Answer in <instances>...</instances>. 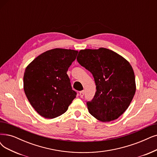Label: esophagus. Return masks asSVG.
Returning a JSON list of instances; mask_svg holds the SVG:
<instances>
[{
	"label": "esophagus",
	"mask_w": 157,
	"mask_h": 157,
	"mask_svg": "<svg viewBox=\"0 0 157 157\" xmlns=\"http://www.w3.org/2000/svg\"><path fill=\"white\" fill-rule=\"evenodd\" d=\"M79 94H80V97H83V96H84V91H80Z\"/></svg>",
	"instance_id": "esophagus-1"
}]
</instances>
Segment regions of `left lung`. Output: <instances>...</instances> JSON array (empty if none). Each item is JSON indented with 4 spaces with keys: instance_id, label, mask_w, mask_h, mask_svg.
Segmentation results:
<instances>
[{
    "instance_id": "obj_1",
    "label": "left lung",
    "mask_w": 157,
    "mask_h": 157,
    "mask_svg": "<svg viewBox=\"0 0 157 157\" xmlns=\"http://www.w3.org/2000/svg\"><path fill=\"white\" fill-rule=\"evenodd\" d=\"M77 60L94 77L97 91L87 102L90 113L101 122L117 119L128 108L136 91L135 73L129 62L107 48L81 49Z\"/></svg>"
}]
</instances>
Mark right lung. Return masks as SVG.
I'll return each instance as SVG.
<instances>
[{"label":"right lung","instance_id":"right-lung-1","mask_svg":"<svg viewBox=\"0 0 157 157\" xmlns=\"http://www.w3.org/2000/svg\"><path fill=\"white\" fill-rule=\"evenodd\" d=\"M78 51L55 48L39 55L24 74V90L32 107L46 118L60 116L76 97L67 75Z\"/></svg>","mask_w":157,"mask_h":157}]
</instances>
